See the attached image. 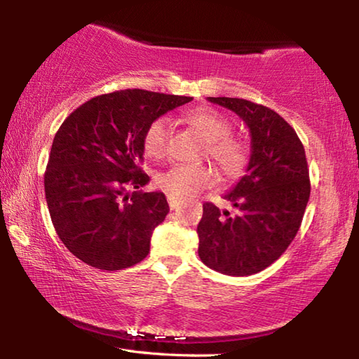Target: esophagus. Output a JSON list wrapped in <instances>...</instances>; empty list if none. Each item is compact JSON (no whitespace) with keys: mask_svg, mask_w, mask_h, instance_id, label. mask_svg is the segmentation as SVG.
I'll use <instances>...</instances> for the list:
<instances>
[{"mask_svg":"<svg viewBox=\"0 0 359 359\" xmlns=\"http://www.w3.org/2000/svg\"><path fill=\"white\" fill-rule=\"evenodd\" d=\"M168 203H169V208H171V209H177L180 205V199L174 198V196H169V194H168Z\"/></svg>","mask_w":359,"mask_h":359,"instance_id":"esophagus-1","label":"esophagus"}]
</instances>
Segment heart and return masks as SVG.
Here are the masks:
<instances>
[{
  "mask_svg": "<svg viewBox=\"0 0 359 359\" xmlns=\"http://www.w3.org/2000/svg\"><path fill=\"white\" fill-rule=\"evenodd\" d=\"M187 121L198 131L208 145V155L228 177L244 171L250 149L239 137L231 136V123L226 117L210 109H196L187 115ZM168 118L158 117L147 126L144 149L150 156H161L166 151ZM215 182V172L209 166L174 165L158 174L156 184L169 196L188 199Z\"/></svg>",
  "mask_w": 359,
  "mask_h": 359,
  "instance_id": "heart-1",
  "label": "heart"
}]
</instances>
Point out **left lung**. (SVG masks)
Here are the masks:
<instances>
[{"label":"left lung","instance_id":"8db88e82","mask_svg":"<svg viewBox=\"0 0 359 359\" xmlns=\"http://www.w3.org/2000/svg\"><path fill=\"white\" fill-rule=\"evenodd\" d=\"M208 101L238 114L250 131L245 175L224 194L234 215L203 204L198 224L199 258L226 276H252L287 250L301 226L311 196L304 145L296 131L272 109L241 98Z\"/></svg>","mask_w":359,"mask_h":359}]
</instances>
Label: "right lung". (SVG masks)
Instances as JSON below:
<instances>
[{
	"label": "right lung",
	"instance_id": "obj_1",
	"mask_svg": "<svg viewBox=\"0 0 359 359\" xmlns=\"http://www.w3.org/2000/svg\"><path fill=\"white\" fill-rule=\"evenodd\" d=\"M191 96L120 90L77 107L53 137L44 175L46 201L58 238L88 266L120 271L147 257L154 229L165 220V193L137 191L150 177L144 135L155 118ZM135 187L131 195L126 193Z\"/></svg>",
	"mask_w": 359,
	"mask_h": 359
}]
</instances>
